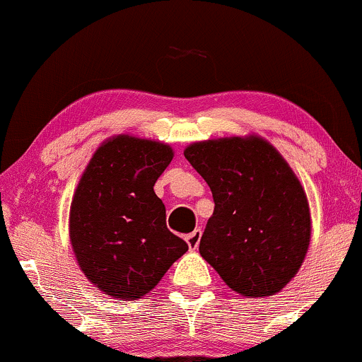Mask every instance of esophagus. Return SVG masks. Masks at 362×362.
Returning <instances> with one entry per match:
<instances>
[{"label":"esophagus","mask_w":362,"mask_h":362,"mask_svg":"<svg viewBox=\"0 0 362 362\" xmlns=\"http://www.w3.org/2000/svg\"><path fill=\"white\" fill-rule=\"evenodd\" d=\"M201 235H202V232L199 228H197V230H194L192 233H189L187 237H185V242H187L190 251L197 249V245H199V242H201Z\"/></svg>","instance_id":"34e87169"}]
</instances>
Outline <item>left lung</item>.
<instances>
[{
    "mask_svg": "<svg viewBox=\"0 0 362 362\" xmlns=\"http://www.w3.org/2000/svg\"><path fill=\"white\" fill-rule=\"evenodd\" d=\"M184 156L213 192L201 256L240 296L280 292L311 240L308 197L288 163L257 136L194 142Z\"/></svg>",
    "mask_w": 362,
    "mask_h": 362,
    "instance_id": "8db88e82",
    "label": "left lung"
}]
</instances>
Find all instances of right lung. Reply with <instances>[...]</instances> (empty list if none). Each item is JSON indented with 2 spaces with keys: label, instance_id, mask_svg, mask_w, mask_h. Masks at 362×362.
I'll list each match as a JSON object with an SVG mask.
<instances>
[{
  "label": "right lung",
  "instance_id": "1",
  "mask_svg": "<svg viewBox=\"0 0 362 362\" xmlns=\"http://www.w3.org/2000/svg\"><path fill=\"white\" fill-rule=\"evenodd\" d=\"M172 160L168 144L122 134L99 146L75 189L74 254L87 280L113 299H141L187 252L154 194Z\"/></svg>",
  "mask_w": 362,
  "mask_h": 362
}]
</instances>
